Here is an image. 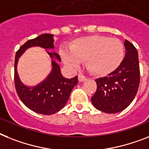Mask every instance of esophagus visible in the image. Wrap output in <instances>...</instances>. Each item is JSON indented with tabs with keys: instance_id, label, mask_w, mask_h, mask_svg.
I'll return each instance as SVG.
<instances>
[{
	"instance_id": "1",
	"label": "esophagus",
	"mask_w": 149,
	"mask_h": 149,
	"mask_svg": "<svg viewBox=\"0 0 149 149\" xmlns=\"http://www.w3.org/2000/svg\"><path fill=\"white\" fill-rule=\"evenodd\" d=\"M86 78H87V77L84 75H83V74H79V75H78V80H79V81H84V80H86Z\"/></svg>"
}]
</instances>
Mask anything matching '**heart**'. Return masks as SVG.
<instances>
[{"label":"heart","mask_w":149,"mask_h":149,"mask_svg":"<svg viewBox=\"0 0 149 149\" xmlns=\"http://www.w3.org/2000/svg\"><path fill=\"white\" fill-rule=\"evenodd\" d=\"M70 52H61L64 63L75 69L85 61L90 72L106 74L116 69L123 59L125 49L120 40L101 36H91L77 39L70 45Z\"/></svg>","instance_id":"b5f03b06"}]
</instances>
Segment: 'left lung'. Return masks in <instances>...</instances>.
Here are the masks:
<instances>
[{
    "label": "left lung",
    "mask_w": 149,
    "mask_h": 149,
    "mask_svg": "<svg viewBox=\"0 0 149 149\" xmlns=\"http://www.w3.org/2000/svg\"><path fill=\"white\" fill-rule=\"evenodd\" d=\"M126 55L116 69L95 80L97 91L91 97L94 107L107 113L125 110L136 97L140 83L138 52L125 40Z\"/></svg>",
    "instance_id": "8db88e82"
}]
</instances>
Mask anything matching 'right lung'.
<instances>
[{
    "instance_id": "1",
    "label": "right lung",
    "mask_w": 149,
    "mask_h": 149,
    "mask_svg": "<svg viewBox=\"0 0 149 149\" xmlns=\"http://www.w3.org/2000/svg\"><path fill=\"white\" fill-rule=\"evenodd\" d=\"M53 35L42 34L35 39H29L20 46L15 55L14 84L17 95L24 105L33 111L43 115H52L65 107L74 87L78 82L77 76L68 79L61 75L60 67L54 60L52 61V71L46 79L36 87H26L20 81L17 72V61L26 49L40 46L44 49H53ZM52 58L61 61L59 55L47 52Z\"/></svg>"
}]
</instances>
